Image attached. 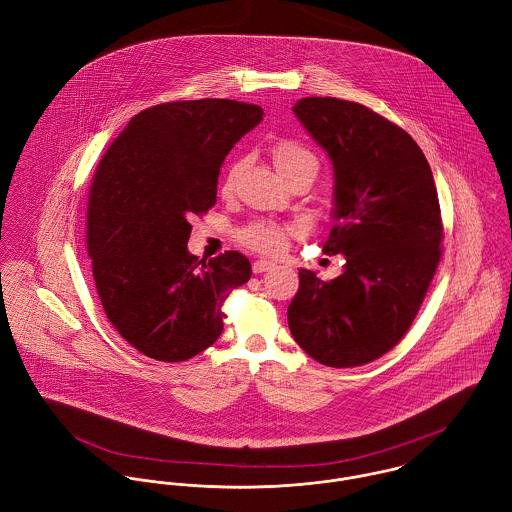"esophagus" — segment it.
<instances>
[{
  "label": "esophagus",
  "mask_w": 512,
  "mask_h": 512,
  "mask_svg": "<svg viewBox=\"0 0 512 512\" xmlns=\"http://www.w3.org/2000/svg\"><path fill=\"white\" fill-rule=\"evenodd\" d=\"M276 264L272 262V260H256L254 264H252V272L254 274H262V272H268V270H272Z\"/></svg>",
  "instance_id": "34e87169"
}]
</instances>
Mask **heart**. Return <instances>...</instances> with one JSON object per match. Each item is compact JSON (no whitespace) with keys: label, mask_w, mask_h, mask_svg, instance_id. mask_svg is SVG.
Listing matches in <instances>:
<instances>
[{"label":"heart","mask_w":512,"mask_h":512,"mask_svg":"<svg viewBox=\"0 0 512 512\" xmlns=\"http://www.w3.org/2000/svg\"><path fill=\"white\" fill-rule=\"evenodd\" d=\"M272 159L278 169V173L288 179L297 173H311L313 177L319 171V157L309 147L293 142V140H280L272 147ZM240 169V163H232L228 171L222 177V191H230L236 179V173ZM288 228L272 224V222H256L242 230L240 238L244 244H248L254 250L276 254L286 244Z\"/></svg>","instance_id":"b5f03b06"}]
</instances>
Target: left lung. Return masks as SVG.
I'll return each mask as SVG.
<instances>
[{
    "label": "left lung",
    "mask_w": 512,
    "mask_h": 512,
    "mask_svg": "<svg viewBox=\"0 0 512 512\" xmlns=\"http://www.w3.org/2000/svg\"><path fill=\"white\" fill-rule=\"evenodd\" d=\"M293 114L333 163V228L323 252L343 274L299 270L288 307L295 343L317 363L366 365L410 329L441 256V217L424 151L363 104L301 98Z\"/></svg>",
    "instance_id": "8db88e82"
}]
</instances>
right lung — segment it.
<instances>
[{
	"instance_id": "add662e5",
	"label": "right lung",
	"mask_w": 512,
	"mask_h": 512,
	"mask_svg": "<svg viewBox=\"0 0 512 512\" xmlns=\"http://www.w3.org/2000/svg\"><path fill=\"white\" fill-rule=\"evenodd\" d=\"M264 110L224 98L136 114L106 149L88 195L86 244L114 329L149 359L179 363L222 333L220 305L250 280L236 250L209 264L189 252L193 215L217 203L220 165Z\"/></svg>"
}]
</instances>
